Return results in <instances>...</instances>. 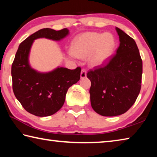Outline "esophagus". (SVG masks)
Listing matches in <instances>:
<instances>
[{
	"instance_id": "obj_1",
	"label": "esophagus",
	"mask_w": 157,
	"mask_h": 157,
	"mask_svg": "<svg viewBox=\"0 0 157 157\" xmlns=\"http://www.w3.org/2000/svg\"><path fill=\"white\" fill-rule=\"evenodd\" d=\"M86 71L85 69H82V71H81V73H80V77L81 78H86Z\"/></svg>"
}]
</instances>
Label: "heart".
I'll return each instance as SVG.
<instances>
[{"instance_id":"heart-1","label":"heart","mask_w":157,"mask_h":157,"mask_svg":"<svg viewBox=\"0 0 157 157\" xmlns=\"http://www.w3.org/2000/svg\"><path fill=\"white\" fill-rule=\"evenodd\" d=\"M114 46L115 40L112 34L88 33L76 39L71 54L81 59L91 56L90 63L93 66H98L110 57Z\"/></svg>"}]
</instances>
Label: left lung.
I'll return each instance as SVG.
<instances>
[{"label":"left lung","instance_id":"left-lung-1","mask_svg":"<svg viewBox=\"0 0 157 157\" xmlns=\"http://www.w3.org/2000/svg\"><path fill=\"white\" fill-rule=\"evenodd\" d=\"M120 45L107 62L86 74L91 82V107L103 116L124 113L134 104L141 87L143 62L136 42L118 28Z\"/></svg>","mask_w":157,"mask_h":157}]
</instances>
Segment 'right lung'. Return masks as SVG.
I'll use <instances>...</instances> for the list:
<instances>
[{"label": "right lung", "mask_w": 157, "mask_h": 157, "mask_svg": "<svg viewBox=\"0 0 157 157\" xmlns=\"http://www.w3.org/2000/svg\"><path fill=\"white\" fill-rule=\"evenodd\" d=\"M69 33L67 28H44L31 34L18 46L12 65V89L17 99L34 116H51L62 107L68 88L80 79L81 68L58 67L49 73H39L30 67L28 57L34 40L46 38L59 41Z\"/></svg>", "instance_id": "add662e5"}]
</instances>
